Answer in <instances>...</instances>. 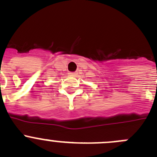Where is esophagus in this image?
Returning <instances> with one entry per match:
<instances>
[{
    "mask_svg": "<svg viewBox=\"0 0 157 157\" xmlns=\"http://www.w3.org/2000/svg\"><path fill=\"white\" fill-rule=\"evenodd\" d=\"M70 76H73V77H75L76 75H77V73H70Z\"/></svg>",
    "mask_w": 157,
    "mask_h": 157,
    "instance_id": "esophagus-1",
    "label": "esophagus"
}]
</instances>
